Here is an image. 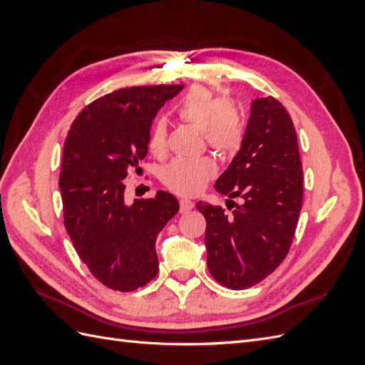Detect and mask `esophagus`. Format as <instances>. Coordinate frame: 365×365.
<instances>
[{"label":"esophagus","mask_w":365,"mask_h":365,"mask_svg":"<svg viewBox=\"0 0 365 365\" xmlns=\"http://www.w3.org/2000/svg\"><path fill=\"white\" fill-rule=\"evenodd\" d=\"M195 207V204H193V201H190V200H181L180 201V210H181V213H187L189 212V210H192Z\"/></svg>","instance_id":"34e87169"}]
</instances>
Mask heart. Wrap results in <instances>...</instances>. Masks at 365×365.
<instances>
[{
	"mask_svg": "<svg viewBox=\"0 0 365 365\" xmlns=\"http://www.w3.org/2000/svg\"><path fill=\"white\" fill-rule=\"evenodd\" d=\"M178 117L202 130L204 138L217 152H230L239 146L242 140V118L237 108L227 98H220L207 88L197 86L187 93L176 106ZM148 148L153 155L165 152V125L155 120L150 125ZM216 164L212 158H175L161 170V180L170 190L178 195H193L212 180Z\"/></svg>",
	"mask_w": 365,
	"mask_h": 365,
	"instance_id": "obj_1",
	"label": "heart"
}]
</instances>
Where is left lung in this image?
Instances as JSON below:
<instances>
[{
  "label": "left lung",
  "instance_id": "8db88e82",
  "mask_svg": "<svg viewBox=\"0 0 365 365\" xmlns=\"http://www.w3.org/2000/svg\"><path fill=\"white\" fill-rule=\"evenodd\" d=\"M215 187L231 200L240 196L244 204H236L231 215L222 207L196 204L207 220L208 271L228 289L251 288L284 260L303 204L295 128L274 97L251 102L240 149Z\"/></svg>",
  "mask_w": 365,
  "mask_h": 365
}]
</instances>
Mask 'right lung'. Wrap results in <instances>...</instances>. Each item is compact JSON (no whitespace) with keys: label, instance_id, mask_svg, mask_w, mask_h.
I'll return each instance as SVG.
<instances>
[{"label":"right lung","instance_id":"1","mask_svg":"<svg viewBox=\"0 0 365 365\" xmlns=\"http://www.w3.org/2000/svg\"><path fill=\"white\" fill-rule=\"evenodd\" d=\"M182 85L130 86L109 93L76 117L65 138L59 189L63 224L73 247L109 289L130 292L158 272L155 242L178 213L164 190L125 201L123 180L148 153V135L160 108Z\"/></svg>","mask_w":365,"mask_h":365}]
</instances>
